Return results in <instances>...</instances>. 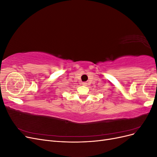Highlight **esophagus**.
Listing matches in <instances>:
<instances>
[{"instance_id":"esophagus-1","label":"esophagus","mask_w":157,"mask_h":157,"mask_svg":"<svg viewBox=\"0 0 157 157\" xmlns=\"http://www.w3.org/2000/svg\"><path fill=\"white\" fill-rule=\"evenodd\" d=\"M82 85L83 86H87V83L86 82H82Z\"/></svg>"}]
</instances>
